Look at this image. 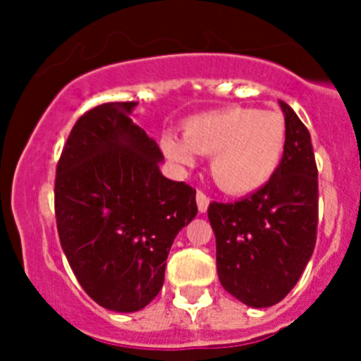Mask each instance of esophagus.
<instances>
[{"label": "esophagus", "mask_w": 361, "mask_h": 361, "mask_svg": "<svg viewBox=\"0 0 361 361\" xmlns=\"http://www.w3.org/2000/svg\"><path fill=\"white\" fill-rule=\"evenodd\" d=\"M209 206V197L204 193V191H197V208H199L200 213H206Z\"/></svg>", "instance_id": "esophagus-1"}]
</instances>
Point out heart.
Returning a JSON list of instances; mask_svg holds the SVG:
<instances>
[{
    "label": "heart",
    "instance_id": "b5f03b06",
    "mask_svg": "<svg viewBox=\"0 0 361 361\" xmlns=\"http://www.w3.org/2000/svg\"><path fill=\"white\" fill-rule=\"evenodd\" d=\"M288 146L280 111L231 106L197 116L184 124V141L166 133L162 149L177 164L191 166L195 153L212 155L216 186L231 195L260 190L276 173Z\"/></svg>",
    "mask_w": 361,
    "mask_h": 361
}]
</instances>
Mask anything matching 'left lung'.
<instances>
[{"label": "left lung", "mask_w": 361, "mask_h": 361, "mask_svg": "<svg viewBox=\"0 0 361 361\" xmlns=\"http://www.w3.org/2000/svg\"><path fill=\"white\" fill-rule=\"evenodd\" d=\"M288 126L282 164L269 183L237 202H212L222 288L250 307L286 298L314 251L318 170L311 135L293 108L279 101Z\"/></svg>", "instance_id": "left-lung-1"}]
</instances>
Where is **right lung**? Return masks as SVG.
<instances>
[{
  "label": "right lung",
  "instance_id": "1",
  "mask_svg": "<svg viewBox=\"0 0 361 361\" xmlns=\"http://www.w3.org/2000/svg\"><path fill=\"white\" fill-rule=\"evenodd\" d=\"M104 103L73 124L56 170V222L73 275L101 307L133 312L164 283L177 233L197 215L195 190L159 170L162 152L130 116Z\"/></svg>",
  "mask_w": 361,
  "mask_h": 361
}]
</instances>
